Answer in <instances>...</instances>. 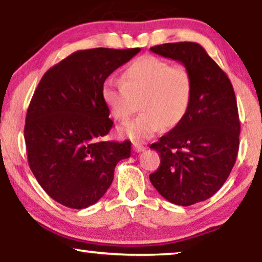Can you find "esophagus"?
Listing matches in <instances>:
<instances>
[{
    "label": "esophagus",
    "mask_w": 262,
    "mask_h": 262,
    "mask_svg": "<svg viewBox=\"0 0 262 262\" xmlns=\"http://www.w3.org/2000/svg\"><path fill=\"white\" fill-rule=\"evenodd\" d=\"M145 146L144 145H141V144H139V142H134L133 144V151L134 152H142V151H145Z\"/></svg>",
    "instance_id": "1"
}]
</instances>
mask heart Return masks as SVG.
I'll list each match as a JSON object with an SVG mask.
<instances>
[{
	"label": "heart",
	"instance_id": "heart-1",
	"mask_svg": "<svg viewBox=\"0 0 262 262\" xmlns=\"http://www.w3.org/2000/svg\"><path fill=\"white\" fill-rule=\"evenodd\" d=\"M102 96L111 116L125 121L137 110L142 113L118 128V134L134 141H144L163 127H176L189 109L191 78L186 67L171 66L156 56H142L129 64L122 81L114 78L103 83Z\"/></svg>",
	"mask_w": 262,
	"mask_h": 262
}]
</instances>
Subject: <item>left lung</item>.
<instances>
[{
    "instance_id": "left-lung-1",
    "label": "left lung",
    "mask_w": 262,
    "mask_h": 262,
    "mask_svg": "<svg viewBox=\"0 0 262 262\" xmlns=\"http://www.w3.org/2000/svg\"><path fill=\"white\" fill-rule=\"evenodd\" d=\"M151 51L188 69L191 99L183 120L151 145L160 165L149 181L167 201L190 206L217 193L235 165L241 130L235 92L200 44H160Z\"/></svg>"
}]
</instances>
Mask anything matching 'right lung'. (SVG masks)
<instances>
[{
  "label": "right lung",
  "mask_w": 262,
  "mask_h": 262,
  "mask_svg": "<svg viewBox=\"0 0 262 262\" xmlns=\"http://www.w3.org/2000/svg\"><path fill=\"white\" fill-rule=\"evenodd\" d=\"M139 48H97L69 55L43 75L27 109L29 165L58 204L81 210L96 204L114 180L116 164L130 157V141H100L114 122L103 83Z\"/></svg>",
  "instance_id": "right-lung-1"
}]
</instances>
